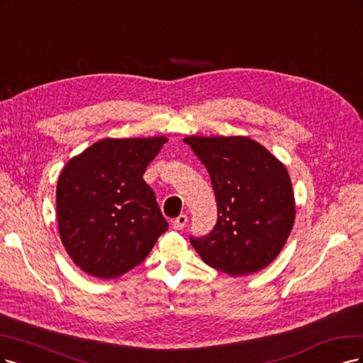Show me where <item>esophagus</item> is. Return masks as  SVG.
I'll return each instance as SVG.
<instances>
[{"instance_id":"34e87169","label":"esophagus","mask_w":363,"mask_h":363,"mask_svg":"<svg viewBox=\"0 0 363 363\" xmlns=\"http://www.w3.org/2000/svg\"><path fill=\"white\" fill-rule=\"evenodd\" d=\"M186 221H189V217H186L185 214H181L178 218H174L172 221V226H173V229H184Z\"/></svg>"}]
</instances>
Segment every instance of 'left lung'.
<instances>
[{"mask_svg":"<svg viewBox=\"0 0 363 363\" xmlns=\"http://www.w3.org/2000/svg\"><path fill=\"white\" fill-rule=\"evenodd\" d=\"M201 160L217 199L214 230L191 238L202 261L230 276L262 270L282 252L296 220V199L285 164L244 135L185 137Z\"/></svg>","mask_w":363,"mask_h":363,"instance_id":"1","label":"left lung"}]
</instances>
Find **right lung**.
I'll return each mask as SVG.
<instances>
[{
  "mask_svg": "<svg viewBox=\"0 0 363 363\" xmlns=\"http://www.w3.org/2000/svg\"><path fill=\"white\" fill-rule=\"evenodd\" d=\"M167 137L104 138L69 160L57 181L58 233L79 270L116 279L143 262L169 228L143 173Z\"/></svg>",
  "mask_w": 363,
  "mask_h": 363,
  "instance_id": "add662e5",
  "label": "right lung"
}]
</instances>
